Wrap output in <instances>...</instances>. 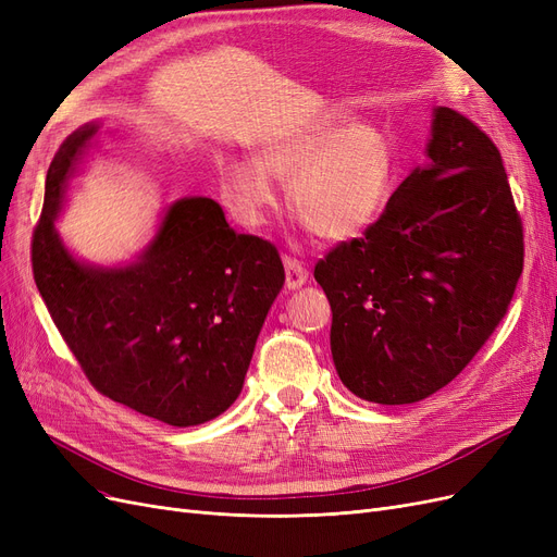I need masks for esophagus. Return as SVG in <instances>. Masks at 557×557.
I'll return each mask as SVG.
<instances>
[{"mask_svg":"<svg viewBox=\"0 0 557 557\" xmlns=\"http://www.w3.org/2000/svg\"><path fill=\"white\" fill-rule=\"evenodd\" d=\"M283 267H285V287L287 290H297L309 278V272L304 270V264L295 258H283Z\"/></svg>","mask_w":557,"mask_h":557,"instance_id":"34e87169","label":"esophagus"}]
</instances>
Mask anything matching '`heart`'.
Listing matches in <instances>:
<instances>
[{"instance_id": "heart-1", "label": "heart", "mask_w": 557, "mask_h": 557, "mask_svg": "<svg viewBox=\"0 0 557 557\" xmlns=\"http://www.w3.org/2000/svg\"><path fill=\"white\" fill-rule=\"evenodd\" d=\"M396 147L387 131L355 122L343 106H322L270 138L253 159L219 165V196L242 225H262L276 207V182L311 233L324 242H352L380 219L396 182Z\"/></svg>"}]
</instances>
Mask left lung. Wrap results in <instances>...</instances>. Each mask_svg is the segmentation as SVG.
<instances>
[{"instance_id": "obj_1", "label": "left lung", "mask_w": 557, "mask_h": 557, "mask_svg": "<svg viewBox=\"0 0 557 557\" xmlns=\"http://www.w3.org/2000/svg\"><path fill=\"white\" fill-rule=\"evenodd\" d=\"M426 159L367 235L315 264L336 373L380 406L449 385L505 318L523 272V227L493 140L440 106Z\"/></svg>"}]
</instances>
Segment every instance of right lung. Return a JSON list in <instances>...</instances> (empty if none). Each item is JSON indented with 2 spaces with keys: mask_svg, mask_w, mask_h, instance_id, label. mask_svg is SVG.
Returning <instances> with one entry per match:
<instances>
[{
  "mask_svg": "<svg viewBox=\"0 0 557 557\" xmlns=\"http://www.w3.org/2000/svg\"><path fill=\"white\" fill-rule=\"evenodd\" d=\"M96 133V122L73 131L48 168L32 242L36 287L103 396L170 426L205 424L242 394L285 283L283 262L270 242L237 235L221 205L202 196L172 202L133 262L75 258L57 219Z\"/></svg>",
  "mask_w": 557,
  "mask_h": 557,
  "instance_id": "1",
  "label": "right lung"
}]
</instances>
